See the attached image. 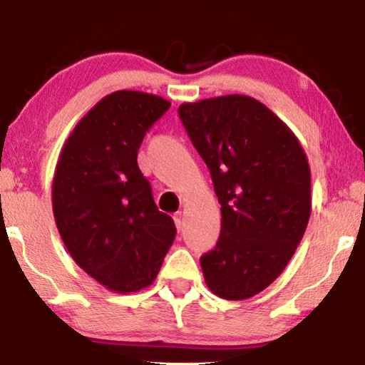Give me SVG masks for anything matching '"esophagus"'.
Listing matches in <instances>:
<instances>
[{"label":"esophagus","instance_id":"1","mask_svg":"<svg viewBox=\"0 0 365 365\" xmlns=\"http://www.w3.org/2000/svg\"><path fill=\"white\" fill-rule=\"evenodd\" d=\"M182 221H184V214L181 211H178L176 214H174V222H176L178 229H181L182 226Z\"/></svg>","mask_w":365,"mask_h":365}]
</instances>
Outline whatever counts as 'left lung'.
Wrapping results in <instances>:
<instances>
[{"label":"left lung","instance_id":"left-lung-1","mask_svg":"<svg viewBox=\"0 0 365 365\" xmlns=\"http://www.w3.org/2000/svg\"><path fill=\"white\" fill-rule=\"evenodd\" d=\"M221 204V236L201 256L207 287L242 301L276 281L311 217V169L294 133L257 99L229 94L178 109Z\"/></svg>","mask_w":365,"mask_h":365}]
</instances>
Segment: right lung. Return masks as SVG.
I'll return each mask as SVG.
<instances>
[{"label": "right lung", "mask_w": 365, "mask_h": 365, "mask_svg": "<svg viewBox=\"0 0 365 365\" xmlns=\"http://www.w3.org/2000/svg\"><path fill=\"white\" fill-rule=\"evenodd\" d=\"M171 103L141 91L103 98L59 154L53 212L74 262L114 292L148 287L176 237L138 166L146 131Z\"/></svg>", "instance_id": "right-lung-1"}]
</instances>
